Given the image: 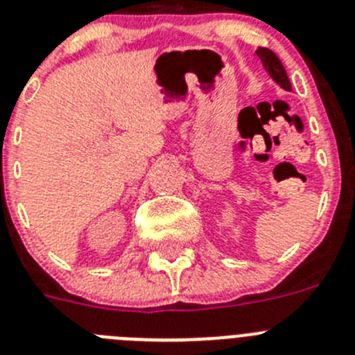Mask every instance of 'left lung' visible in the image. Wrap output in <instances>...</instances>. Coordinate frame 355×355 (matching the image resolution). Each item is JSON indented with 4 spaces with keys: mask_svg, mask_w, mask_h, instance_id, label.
I'll return each mask as SVG.
<instances>
[{
    "mask_svg": "<svg viewBox=\"0 0 355 355\" xmlns=\"http://www.w3.org/2000/svg\"><path fill=\"white\" fill-rule=\"evenodd\" d=\"M257 56L260 58V61H262L264 68L268 70V73L272 77V80H275L276 84H279V86L287 91L292 89L291 80H288V76H287V71H285L284 64H282L279 58L276 56L271 49L259 47L257 49Z\"/></svg>",
    "mask_w": 355,
    "mask_h": 355,
    "instance_id": "obj_1",
    "label": "left lung"
}]
</instances>
